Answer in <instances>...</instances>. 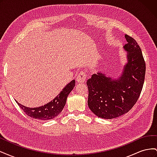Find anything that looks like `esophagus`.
<instances>
[{
  "instance_id": "34e87169",
  "label": "esophagus",
  "mask_w": 157,
  "mask_h": 157,
  "mask_svg": "<svg viewBox=\"0 0 157 157\" xmlns=\"http://www.w3.org/2000/svg\"><path fill=\"white\" fill-rule=\"evenodd\" d=\"M86 73L84 72V71H81V72L79 73L77 77V81L78 82H84L86 78Z\"/></svg>"
}]
</instances>
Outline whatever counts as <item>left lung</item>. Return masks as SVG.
I'll list each match as a JSON object with an SVG mask.
<instances>
[{
    "label": "left lung",
    "instance_id": "left-lung-1",
    "mask_svg": "<svg viewBox=\"0 0 157 157\" xmlns=\"http://www.w3.org/2000/svg\"><path fill=\"white\" fill-rule=\"evenodd\" d=\"M128 43L123 46L127 62L117 78L99 71L87 82L88 105L95 115L112 119L124 115L134 105L144 86L145 63L141 50L132 37L125 35Z\"/></svg>",
    "mask_w": 157,
    "mask_h": 157
}]
</instances>
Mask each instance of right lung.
<instances>
[{
    "mask_svg": "<svg viewBox=\"0 0 157 157\" xmlns=\"http://www.w3.org/2000/svg\"><path fill=\"white\" fill-rule=\"evenodd\" d=\"M75 86V80H73L61 90L54 99L48 103L37 107H27L18 103L17 105L22 109L27 115L35 119L47 121L53 119L58 117L62 111L67 101V98Z\"/></svg>",
    "mask_w": 157,
    "mask_h": 157,
    "instance_id": "1",
    "label": "right lung"
}]
</instances>
